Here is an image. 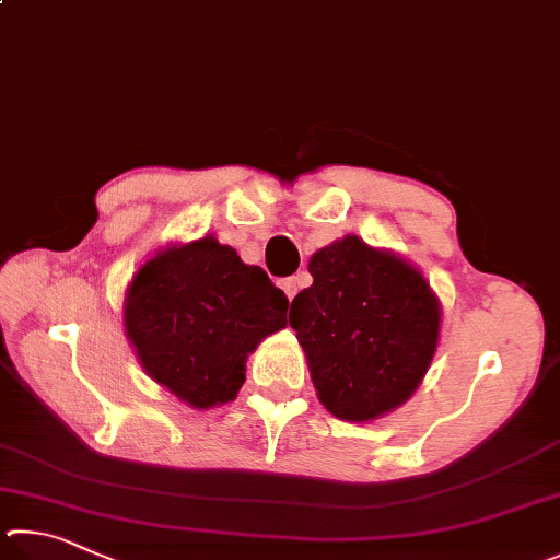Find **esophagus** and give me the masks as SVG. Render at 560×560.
I'll return each mask as SVG.
<instances>
[{"label":"esophagus","mask_w":560,"mask_h":560,"mask_svg":"<svg viewBox=\"0 0 560 560\" xmlns=\"http://www.w3.org/2000/svg\"><path fill=\"white\" fill-rule=\"evenodd\" d=\"M305 282H307V278H305V272L302 275H292V278H285L280 282V288L285 290V295H288V300H292L298 295V290L300 288H305Z\"/></svg>","instance_id":"34e87169"}]
</instances>
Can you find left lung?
I'll list each match as a JSON object with an SVG mask.
<instances>
[{"instance_id":"left-lung-1","label":"left lung","mask_w":560,"mask_h":560,"mask_svg":"<svg viewBox=\"0 0 560 560\" xmlns=\"http://www.w3.org/2000/svg\"><path fill=\"white\" fill-rule=\"evenodd\" d=\"M315 282L292 300L290 327L331 416L374 420L406 404L440 337V302L418 268L359 235L310 258Z\"/></svg>"}]
</instances>
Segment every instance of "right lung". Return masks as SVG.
I'll return each instance as SVG.
<instances>
[{"label":"right lung","mask_w":560,"mask_h":560,"mask_svg":"<svg viewBox=\"0 0 560 560\" xmlns=\"http://www.w3.org/2000/svg\"><path fill=\"white\" fill-rule=\"evenodd\" d=\"M288 298L213 235L170 245L127 288L125 331L142 369L186 406L238 396L245 359L288 325Z\"/></svg>","instance_id":"add662e5"}]
</instances>
